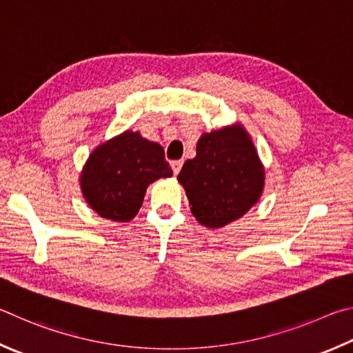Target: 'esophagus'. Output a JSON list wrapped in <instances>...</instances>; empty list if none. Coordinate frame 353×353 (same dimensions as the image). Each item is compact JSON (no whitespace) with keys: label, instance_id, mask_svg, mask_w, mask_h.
<instances>
[{"label":"esophagus","instance_id":"1","mask_svg":"<svg viewBox=\"0 0 353 353\" xmlns=\"http://www.w3.org/2000/svg\"><path fill=\"white\" fill-rule=\"evenodd\" d=\"M172 169H173V173H175V175H178V173H180V170H181V167H183V159H176V161H172Z\"/></svg>","mask_w":353,"mask_h":353}]
</instances>
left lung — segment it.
Instances as JSON below:
<instances>
[{
	"label": "left lung",
	"instance_id": "1",
	"mask_svg": "<svg viewBox=\"0 0 353 353\" xmlns=\"http://www.w3.org/2000/svg\"><path fill=\"white\" fill-rule=\"evenodd\" d=\"M178 181L194 217L208 228H223L261 199L265 172L250 134L236 123L201 134L196 157L184 163Z\"/></svg>",
	"mask_w": 353,
	"mask_h": 353
}]
</instances>
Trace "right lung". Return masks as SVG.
Segmentation results:
<instances>
[{
  "instance_id": "add662e5",
  "label": "right lung",
  "mask_w": 353,
  "mask_h": 353,
  "mask_svg": "<svg viewBox=\"0 0 353 353\" xmlns=\"http://www.w3.org/2000/svg\"><path fill=\"white\" fill-rule=\"evenodd\" d=\"M172 175L164 148L127 130L96 147L80 175V186L101 217L130 221L142 206L148 184Z\"/></svg>"
}]
</instances>
